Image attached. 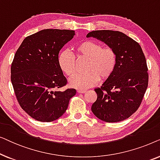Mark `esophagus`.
<instances>
[{
    "label": "esophagus",
    "instance_id": "esophagus-1",
    "mask_svg": "<svg viewBox=\"0 0 160 160\" xmlns=\"http://www.w3.org/2000/svg\"><path fill=\"white\" fill-rule=\"evenodd\" d=\"M85 92H86V90H84V89H78V90H77V92L80 93V94L84 93Z\"/></svg>",
    "mask_w": 160,
    "mask_h": 160
}]
</instances>
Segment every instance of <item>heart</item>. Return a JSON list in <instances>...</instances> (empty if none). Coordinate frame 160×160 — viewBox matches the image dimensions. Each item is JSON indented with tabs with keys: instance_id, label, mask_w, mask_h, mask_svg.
Instances as JSON below:
<instances>
[{
	"instance_id": "obj_1",
	"label": "heart",
	"mask_w": 160,
	"mask_h": 160,
	"mask_svg": "<svg viewBox=\"0 0 160 160\" xmlns=\"http://www.w3.org/2000/svg\"><path fill=\"white\" fill-rule=\"evenodd\" d=\"M78 58H88L84 74H76L70 79V85L77 89H86L94 86L100 79L105 81L114 72L117 65V54L113 48L102 47L100 43L85 41L76 47ZM61 71L68 77L76 71V60L68 50L62 51L58 57Z\"/></svg>"
}]
</instances>
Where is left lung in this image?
<instances>
[{"instance_id":"left-lung-1","label":"left lung","mask_w":160,"mask_h":160,"mask_svg":"<svg viewBox=\"0 0 160 160\" xmlns=\"http://www.w3.org/2000/svg\"><path fill=\"white\" fill-rule=\"evenodd\" d=\"M87 37L102 41L117 54L113 73L95 89L98 98L92 111L103 122L123 121L138 110L148 87V68L141 46L119 31L95 30Z\"/></svg>"}]
</instances>
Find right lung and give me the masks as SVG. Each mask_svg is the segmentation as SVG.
Here are the masks:
<instances>
[{
  "label": "right lung",
  "instance_id": "1",
  "mask_svg": "<svg viewBox=\"0 0 160 160\" xmlns=\"http://www.w3.org/2000/svg\"><path fill=\"white\" fill-rule=\"evenodd\" d=\"M74 30L45 29L24 39L14 54L11 81L21 108L37 121L58 119L67 110L75 89L60 91L67 84L58 55Z\"/></svg>",
  "mask_w": 160,
  "mask_h": 160
}]
</instances>
